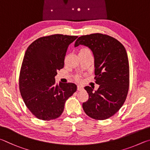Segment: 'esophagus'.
<instances>
[{
	"label": "esophagus",
	"mask_w": 150,
	"mask_h": 150,
	"mask_svg": "<svg viewBox=\"0 0 150 150\" xmlns=\"http://www.w3.org/2000/svg\"><path fill=\"white\" fill-rule=\"evenodd\" d=\"M83 86H80V85H78V86H77V90H78V91H82V90H83Z\"/></svg>",
	"instance_id": "esophagus-1"
}]
</instances>
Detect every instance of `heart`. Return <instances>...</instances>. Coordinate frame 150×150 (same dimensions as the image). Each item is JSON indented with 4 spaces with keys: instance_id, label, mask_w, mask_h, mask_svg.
<instances>
[{
    "instance_id": "heart-1",
    "label": "heart",
    "mask_w": 150,
    "mask_h": 150,
    "mask_svg": "<svg viewBox=\"0 0 150 150\" xmlns=\"http://www.w3.org/2000/svg\"><path fill=\"white\" fill-rule=\"evenodd\" d=\"M85 51H90L88 48H82V49H81L80 51V52H85Z\"/></svg>"
}]
</instances>
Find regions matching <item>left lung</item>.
I'll return each instance as SVG.
<instances>
[{"instance_id": "obj_1", "label": "left lung", "mask_w": 150, "mask_h": 150, "mask_svg": "<svg viewBox=\"0 0 150 150\" xmlns=\"http://www.w3.org/2000/svg\"><path fill=\"white\" fill-rule=\"evenodd\" d=\"M83 45L93 52L96 83L93 88L86 86L88 100L83 103L86 114L96 120H105L121 108L129 88V62L125 47L112 37L101 33L82 35L74 47Z\"/></svg>"}]
</instances>
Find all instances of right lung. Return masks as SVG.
Segmentation results:
<instances>
[{
  "instance_id": "add662e5",
  "label": "right lung",
  "mask_w": 150,
  "mask_h": 150,
  "mask_svg": "<svg viewBox=\"0 0 150 150\" xmlns=\"http://www.w3.org/2000/svg\"><path fill=\"white\" fill-rule=\"evenodd\" d=\"M78 36L62 34L45 36L28 47L21 67L19 88L23 101L38 119L59 117L68 98L77 90L73 83L57 84L54 76L64 67L68 47Z\"/></svg>"
}]
</instances>
